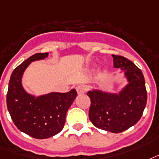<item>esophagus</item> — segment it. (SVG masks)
I'll list each match as a JSON object with an SVG mask.
<instances>
[{
	"instance_id": "34e87169",
	"label": "esophagus",
	"mask_w": 159,
	"mask_h": 159,
	"mask_svg": "<svg viewBox=\"0 0 159 159\" xmlns=\"http://www.w3.org/2000/svg\"><path fill=\"white\" fill-rule=\"evenodd\" d=\"M76 91L78 94H82V93H85L86 87L84 85H78L76 87Z\"/></svg>"
}]
</instances>
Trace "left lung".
I'll list each match as a JSON object with an SVG mask.
<instances>
[{
    "label": "left lung",
    "mask_w": 159,
    "mask_h": 159,
    "mask_svg": "<svg viewBox=\"0 0 159 159\" xmlns=\"http://www.w3.org/2000/svg\"><path fill=\"white\" fill-rule=\"evenodd\" d=\"M114 68L124 72L128 84L119 93L93 89L87 95L91 101L89 117L98 129L121 133L137 124L147 103V90L142 71L124 56L112 55Z\"/></svg>",
    "instance_id": "8db88e82"
}]
</instances>
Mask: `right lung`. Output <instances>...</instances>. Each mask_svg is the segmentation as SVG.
<instances>
[{
  "label": "right lung",
  "instance_id": "add662e5",
  "mask_svg": "<svg viewBox=\"0 0 159 159\" xmlns=\"http://www.w3.org/2000/svg\"><path fill=\"white\" fill-rule=\"evenodd\" d=\"M49 53H37L28 58L12 72L7 95V109L17 129L30 137L43 139L63 129L66 113L77 96L75 89L68 93H52L35 97L25 90L22 75L29 65L44 60Z\"/></svg>",
  "mask_w": 159,
  "mask_h": 159
}]
</instances>
